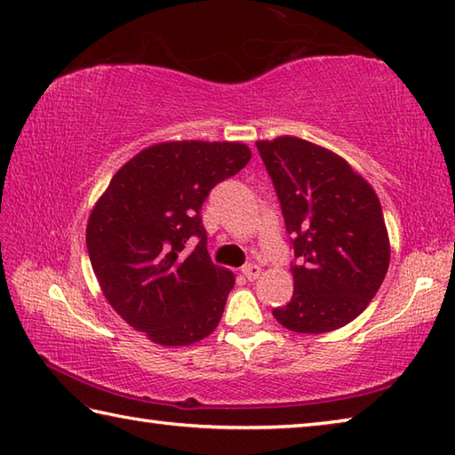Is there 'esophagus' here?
Segmentation results:
<instances>
[{
  "label": "esophagus",
  "mask_w": 455,
  "mask_h": 455,
  "mask_svg": "<svg viewBox=\"0 0 455 455\" xmlns=\"http://www.w3.org/2000/svg\"><path fill=\"white\" fill-rule=\"evenodd\" d=\"M260 272H262V268L259 267V264H244V267H243V275L246 276V278H249V280H256V278H259L260 276Z\"/></svg>",
  "instance_id": "obj_1"
}]
</instances>
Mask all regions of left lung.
<instances>
[{
	"label": "left lung",
	"mask_w": 455,
	"mask_h": 455,
	"mask_svg": "<svg viewBox=\"0 0 455 455\" xmlns=\"http://www.w3.org/2000/svg\"><path fill=\"white\" fill-rule=\"evenodd\" d=\"M291 235L294 294L272 310L300 334L342 328L374 299L390 241L374 188L342 156L299 137L256 143Z\"/></svg>",
	"instance_id": "8db88e82"
}]
</instances>
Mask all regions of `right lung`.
Returning a JSON list of instances; mask_svg holds the SVG:
<instances>
[{"label":"right lung","mask_w":455,"mask_h":455,"mask_svg":"<svg viewBox=\"0 0 455 455\" xmlns=\"http://www.w3.org/2000/svg\"><path fill=\"white\" fill-rule=\"evenodd\" d=\"M249 161L244 143L153 145L115 172L91 211L87 252L99 286L155 344L188 346L219 326L235 275L212 264L201 209Z\"/></svg>","instance_id":"right-lung-1"}]
</instances>
